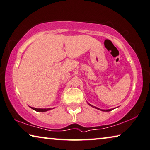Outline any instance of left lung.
I'll return each instance as SVG.
<instances>
[{
  "instance_id": "1",
  "label": "left lung",
  "mask_w": 150,
  "mask_h": 150,
  "mask_svg": "<svg viewBox=\"0 0 150 150\" xmlns=\"http://www.w3.org/2000/svg\"><path fill=\"white\" fill-rule=\"evenodd\" d=\"M88 105H89L90 106H91V107H94V108H95V109H98V108H97V107H94V106L91 105V104H89V103H88ZM100 110H103V111H110V110H112V109H108V110H102V109H100Z\"/></svg>"
}]
</instances>
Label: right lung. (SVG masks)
I'll use <instances>...</instances> for the list:
<instances>
[{"mask_svg":"<svg viewBox=\"0 0 150 150\" xmlns=\"http://www.w3.org/2000/svg\"><path fill=\"white\" fill-rule=\"evenodd\" d=\"M32 109L35 110V111H38V112H45V111H47V110H51V109H37V108H34V107H31Z\"/></svg>","mask_w":150,"mask_h":150,"instance_id":"right-lung-1","label":"right lung"}]
</instances>
